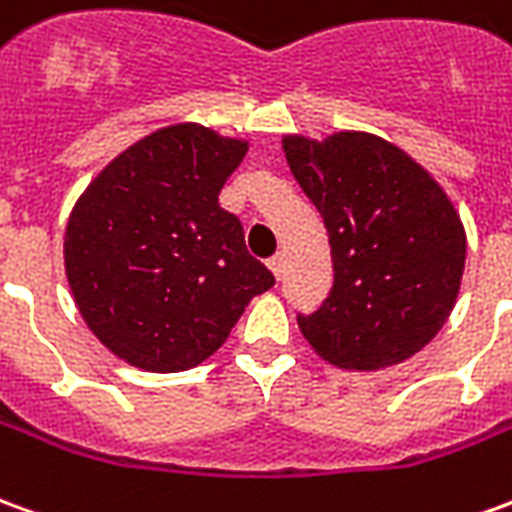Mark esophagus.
<instances>
[{"mask_svg": "<svg viewBox=\"0 0 512 512\" xmlns=\"http://www.w3.org/2000/svg\"><path fill=\"white\" fill-rule=\"evenodd\" d=\"M268 268H271V271H274V277L280 280L282 274H285V255H282V252H277V255L268 260Z\"/></svg>", "mask_w": 512, "mask_h": 512, "instance_id": "1", "label": "esophagus"}]
</instances>
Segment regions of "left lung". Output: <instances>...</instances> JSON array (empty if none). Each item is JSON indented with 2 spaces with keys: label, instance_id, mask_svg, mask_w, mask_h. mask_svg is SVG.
<instances>
[{
  "label": "left lung",
  "instance_id": "left-lung-1",
  "mask_svg": "<svg viewBox=\"0 0 512 512\" xmlns=\"http://www.w3.org/2000/svg\"><path fill=\"white\" fill-rule=\"evenodd\" d=\"M282 152L330 235V296L299 330L318 357L380 371L421 352L452 313L466 230L421 163L371 132L285 135Z\"/></svg>",
  "mask_w": 512,
  "mask_h": 512
}]
</instances>
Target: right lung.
Segmentation results:
<instances>
[{"instance_id": "add662e5", "label": "right lung", "mask_w": 512, "mask_h": 512, "mask_svg": "<svg viewBox=\"0 0 512 512\" xmlns=\"http://www.w3.org/2000/svg\"><path fill=\"white\" fill-rule=\"evenodd\" d=\"M246 149L194 121L171 124L113 157L77 199L63 238L71 296L124 363L155 374L199 366L274 285L219 205Z\"/></svg>"}]
</instances>
